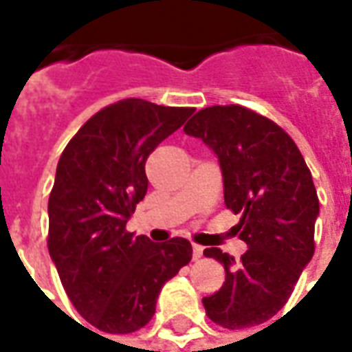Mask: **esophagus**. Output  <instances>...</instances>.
<instances>
[{
	"instance_id": "obj_1",
	"label": "esophagus",
	"mask_w": 352,
	"mask_h": 352,
	"mask_svg": "<svg viewBox=\"0 0 352 352\" xmlns=\"http://www.w3.org/2000/svg\"><path fill=\"white\" fill-rule=\"evenodd\" d=\"M201 256H204V247H201V245H196V243L192 245V258L199 260Z\"/></svg>"
}]
</instances>
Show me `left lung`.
I'll use <instances>...</instances> for the list:
<instances>
[{"label": "left lung", "instance_id": "8db88e82", "mask_svg": "<svg viewBox=\"0 0 352 352\" xmlns=\"http://www.w3.org/2000/svg\"><path fill=\"white\" fill-rule=\"evenodd\" d=\"M184 133L219 156L224 204L239 222L234 232L249 245L239 262L217 247L204 251L224 264L221 290L204 298L214 324L258 326L288 302L315 252L318 198L300 148L280 126L243 105L198 111Z\"/></svg>", "mask_w": 352, "mask_h": 352}]
</instances>
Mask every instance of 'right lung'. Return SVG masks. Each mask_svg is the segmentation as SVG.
I'll list each match as a JSON object with an SVG mask.
<instances>
[{
    "label": "right lung",
    "mask_w": 352,
    "mask_h": 352,
    "mask_svg": "<svg viewBox=\"0 0 352 352\" xmlns=\"http://www.w3.org/2000/svg\"><path fill=\"white\" fill-rule=\"evenodd\" d=\"M194 111L116 101L88 118L60 156L47 245L75 309L100 332L143 328L166 280L190 262L188 239L153 243L126 222L145 198L148 154Z\"/></svg>",
    "instance_id": "obj_1"
}]
</instances>
